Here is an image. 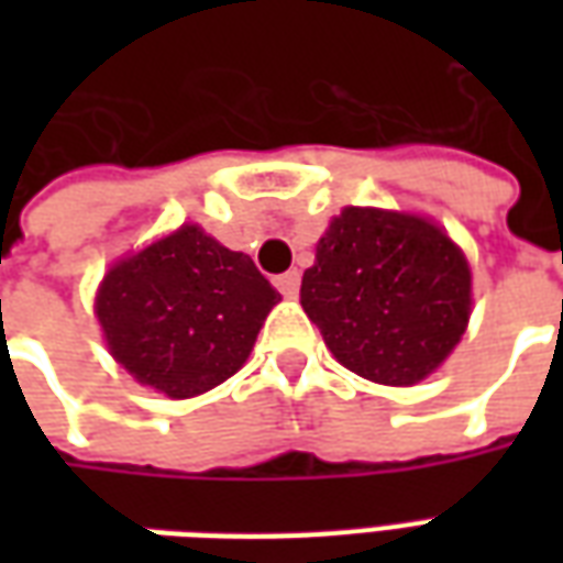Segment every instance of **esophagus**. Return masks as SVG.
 Wrapping results in <instances>:
<instances>
[{
	"mask_svg": "<svg viewBox=\"0 0 563 563\" xmlns=\"http://www.w3.org/2000/svg\"><path fill=\"white\" fill-rule=\"evenodd\" d=\"M274 286H277L286 298H295V295H298V286H301V274L295 268L286 271L280 277H274Z\"/></svg>",
	"mask_w": 563,
	"mask_h": 563,
	"instance_id": "obj_1",
	"label": "esophagus"
}]
</instances>
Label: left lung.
I'll use <instances>...</instances> for the list:
<instances>
[{
    "instance_id": "left-lung-1",
    "label": "left lung",
    "mask_w": 563,
    "mask_h": 563,
    "mask_svg": "<svg viewBox=\"0 0 563 563\" xmlns=\"http://www.w3.org/2000/svg\"><path fill=\"white\" fill-rule=\"evenodd\" d=\"M301 307L343 367L383 386H413L464 334L471 268L431 222L346 208L319 238Z\"/></svg>"
}]
</instances>
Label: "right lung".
<instances>
[{
    "instance_id": "1",
    "label": "right lung",
    "mask_w": 563,
    "mask_h": 563,
    "mask_svg": "<svg viewBox=\"0 0 563 563\" xmlns=\"http://www.w3.org/2000/svg\"><path fill=\"white\" fill-rule=\"evenodd\" d=\"M277 301L253 258L184 225L108 271L96 313L132 377L168 398H192L244 365Z\"/></svg>"
}]
</instances>
